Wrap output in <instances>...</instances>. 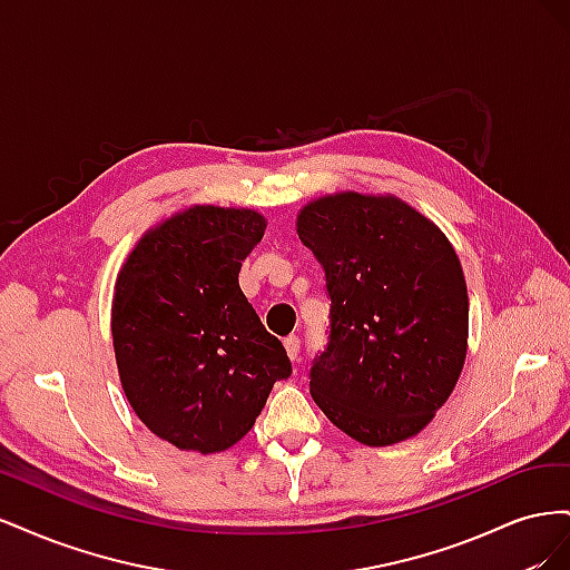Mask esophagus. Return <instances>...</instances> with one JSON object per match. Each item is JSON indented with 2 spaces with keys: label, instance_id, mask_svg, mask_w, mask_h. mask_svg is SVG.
<instances>
[{
  "label": "esophagus",
  "instance_id": "obj_1",
  "mask_svg": "<svg viewBox=\"0 0 570 570\" xmlns=\"http://www.w3.org/2000/svg\"><path fill=\"white\" fill-rule=\"evenodd\" d=\"M283 344H285V352H287V356L292 358V361H297V356H299V337L297 335H287L285 340H283Z\"/></svg>",
  "mask_w": 570,
  "mask_h": 570
}]
</instances>
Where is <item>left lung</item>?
Instances as JSON below:
<instances>
[{
  "label": "left lung",
  "instance_id": "left-lung-1",
  "mask_svg": "<svg viewBox=\"0 0 570 570\" xmlns=\"http://www.w3.org/2000/svg\"><path fill=\"white\" fill-rule=\"evenodd\" d=\"M297 235L325 271L331 342L312 368L314 402L368 446L404 442L450 400L469 350V289L433 220L396 195L306 202Z\"/></svg>",
  "mask_w": 570,
  "mask_h": 570
}]
</instances>
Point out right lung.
<instances>
[{
  "mask_svg": "<svg viewBox=\"0 0 570 570\" xmlns=\"http://www.w3.org/2000/svg\"><path fill=\"white\" fill-rule=\"evenodd\" d=\"M266 218L245 206L193 204L151 226L114 285L120 387L154 435L216 454L243 440L275 381L292 373L239 289Z\"/></svg>",
  "mask_w": 570,
  "mask_h": 570,
  "instance_id": "obj_1",
  "label": "right lung"
}]
</instances>
